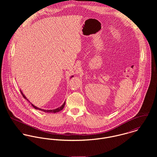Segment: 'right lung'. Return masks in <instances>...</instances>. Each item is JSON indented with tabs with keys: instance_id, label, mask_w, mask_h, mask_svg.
Wrapping results in <instances>:
<instances>
[{
	"instance_id": "1",
	"label": "right lung",
	"mask_w": 157,
	"mask_h": 157,
	"mask_svg": "<svg viewBox=\"0 0 157 157\" xmlns=\"http://www.w3.org/2000/svg\"><path fill=\"white\" fill-rule=\"evenodd\" d=\"M73 77V75L72 76H71V77ZM21 90V94H22V95L23 97V98H25L26 100H27L29 103H30V101L26 98V97L25 96V95L23 94L22 93V90ZM31 105L33 106V108H34L36 109H38V110H40V111H44V112H48V113H56V112H59V111H62L63 109V108H64V106H65V101L63 103V104L61 106H60L59 108H57V109H51V110H45V109H40V108H37V107H36V106H34V105H33L32 103H31Z\"/></svg>"
}]
</instances>
